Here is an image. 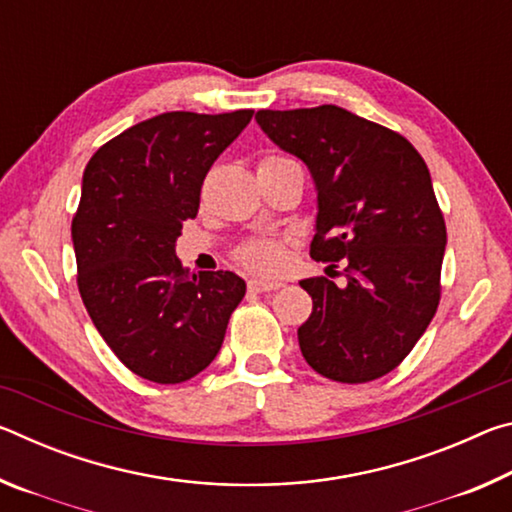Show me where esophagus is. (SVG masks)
Segmentation results:
<instances>
[{"label":"esophagus","instance_id":"esophagus-1","mask_svg":"<svg viewBox=\"0 0 512 512\" xmlns=\"http://www.w3.org/2000/svg\"><path fill=\"white\" fill-rule=\"evenodd\" d=\"M282 282L277 280H259V277H253V280H248V289L255 291V293H264V291H275L280 289Z\"/></svg>","mask_w":512,"mask_h":512}]
</instances>
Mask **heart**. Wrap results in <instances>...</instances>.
<instances>
[{
	"mask_svg": "<svg viewBox=\"0 0 512 512\" xmlns=\"http://www.w3.org/2000/svg\"><path fill=\"white\" fill-rule=\"evenodd\" d=\"M280 160H287V158H275L273 155V158H264L259 164L280 162ZM239 262L259 273H275L284 262V250L273 239H257V241H250V244H246L239 250Z\"/></svg>",
	"mask_w": 512,
	"mask_h": 512,
	"instance_id": "heart-1",
	"label": "heart"
}]
</instances>
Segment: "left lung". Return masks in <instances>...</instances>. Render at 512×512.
Segmentation results:
<instances>
[{
	"label": "left lung",
	"instance_id": "obj_1",
	"mask_svg": "<svg viewBox=\"0 0 512 512\" xmlns=\"http://www.w3.org/2000/svg\"><path fill=\"white\" fill-rule=\"evenodd\" d=\"M255 119L314 178L309 255L332 268L345 262V287L327 277L300 282L314 300L298 327L302 357L343 384L384 377L413 350L440 300L447 230L427 164L400 133L339 106L259 110Z\"/></svg>",
	"mask_w": 512,
	"mask_h": 512
}]
</instances>
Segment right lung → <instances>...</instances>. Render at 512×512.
<instances>
[{
	"label": "right lung",
	"mask_w": 512,
	"mask_h": 512,
	"mask_svg": "<svg viewBox=\"0 0 512 512\" xmlns=\"http://www.w3.org/2000/svg\"><path fill=\"white\" fill-rule=\"evenodd\" d=\"M253 110L164 112L112 137L83 171L72 219L79 291L94 327L128 370L180 384L221 350L246 282L230 271L189 273L176 257L214 160Z\"/></svg>",
	"instance_id": "right-lung-1"
}]
</instances>
